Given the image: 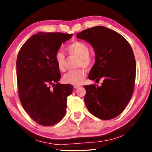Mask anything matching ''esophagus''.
<instances>
[{
    "label": "esophagus",
    "mask_w": 152,
    "mask_h": 152,
    "mask_svg": "<svg viewBox=\"0 0 152 152\" xmlns=\"http://www.w3.org/2000/svg\"><path fill=\"white\" fill-rule=\"evenodd\" d=\"M80 86H74V89H78L80 88Z\"/></svg>",
    "instance_id": "esophagus-1"
}]
</instances>
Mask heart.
<instances>
[{"instance_id": "b5f03b06", "label": "heart", "mask_w": 152, "mask_h": 152, "mask_svg": "<svg viewBox=\"0 0 152 152\" xmlns=\"http://www.w3.org/2000/svg\"><path fill=\"white\" fill-rule=\"evenodd\" d=\"M65 50L71 56L78 57V66L88 67L94 61L93 57L90 56L89 46L82 42L74 40L68 44ZM54 59L56 61L57 68L61 72L65 70L66 57L63 52L57 51L55 53ZM86 78V72L82 70H72L63 76V82L69 84L78 86L83 82Z\"/></svg>"}]
</instances>
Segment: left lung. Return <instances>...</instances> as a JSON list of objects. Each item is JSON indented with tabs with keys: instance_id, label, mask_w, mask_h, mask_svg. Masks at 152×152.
<instances>
[{
	"instance_id": "obj_1",
	"label": "left lung",
	"mask_w": 152,
	"mask_h": 152,
	"mask_svg": "<svg viewBox=\"0 0 152 152\" xmlns=\"http://www.w3.org/2000/svg\"><path fill=\"white\" fill-rule=\"evenodd\" d=\"M76 36L95 51V63L89 79H103L101 87L84 86L87 108L104 120L117 117L130 101L134 88L136 61L129 43L117 32L102 26L87 28Z\"/></svg>"
}]
</instances>
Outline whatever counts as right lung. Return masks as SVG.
Here are the masks:
<instances>
[{"label":"right lung","mask_w":152,"mask_h":152,"mask_svg":"<svg viewBox=\"0 0 152 152\" xmlns=\"http://www.w3.org/2000/svg\"><path fill=\"white\" fill-rule=\"evenodd\" d=\"M72 37V34L39 32L28 38L18 53L19 99L30 117L41 125L56 124L66 114L67 96L72 93L73 86L58 83L61 74L54 56Z\"/></svg>","instance_id":"obj_1"}]
</instances>
